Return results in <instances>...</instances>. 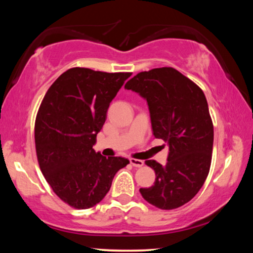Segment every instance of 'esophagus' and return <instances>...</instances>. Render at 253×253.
<instances>
[{
  "label": "esophagus",
  "instance_id": "1",
  "mask_svg": "<svg viewBox=\"0 0 253 253\" xmlns=\"http://www.w3.org/2000/svg\"><path fill=\"white\" fill-rule=\"evenodd\" d=\"M130 164L134 166V168H142L144 165V162L140 160H136V158H130Z\"/></svg>",
  "mask_w": 253,
  "mask_h": 253
}]
</instances>
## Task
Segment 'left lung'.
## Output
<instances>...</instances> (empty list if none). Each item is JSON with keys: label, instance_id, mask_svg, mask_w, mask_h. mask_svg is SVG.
<instances>
[{"label": "left lung", "instance_id": "obj_1", "mask_svg": "<svg viewBox=\"0 0 253 253\" xmlns=\"http://www.w3.org/2000/svg\"><path fill=\"white\" fill-rule=\"evenodd\" d=\"M125 88L146 99L153 134L169 148L166 165L145 162L156 178L153 186L139 188L140 194L158 209L182 207L198 194L211 166L214 132L204 92L170 67L139 72Z\"/></svg>", "mask_w": 253, "mask_h": 253}]
</instances>
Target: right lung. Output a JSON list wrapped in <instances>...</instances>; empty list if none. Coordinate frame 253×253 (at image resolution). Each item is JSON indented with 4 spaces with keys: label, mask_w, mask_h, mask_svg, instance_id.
<instances>
[{
    "label": "right lung",
    "mask_w": 253,
    "mask_h": 253,
    "mask_svg": "<svg viewBox=\"0 0 253 253\" xmlns=\"http://www.w3.org/2000/svg\"><path fill=\"white\" fill-rule=\"evenodd\" d=\"M130 76L71 68L51 84L41 102L34 126L38 162L54 193L72 208L99 203L115 174L129 163L107 158L92 146L111 100Z\"/></svg>",
    "instance_id": "right-lung-1"
}]
</instances>
